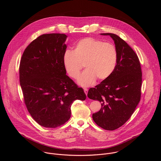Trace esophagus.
Returning a JSON list of instances; mask_svg holds the SVG:
<instances>
[{"label":"esophagus","mask_w":161,"mask_h":161,"mask_svg":"<svg viewBox=\"0 0 161 161\" xmlns=\"http://www.w3.org/2000/svg\"><path fill=\"white\" fill-rule=\"evenodd\" d=\"M84 91L85 93L87 95V93H88V89H86V88H84Z\"/></svg>","instance_id":"esophagus-1"}]
</instances>
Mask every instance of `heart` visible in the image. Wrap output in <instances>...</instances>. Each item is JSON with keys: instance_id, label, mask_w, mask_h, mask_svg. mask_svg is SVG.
<instances>
[{"instance_id": "b5f03b06", "label": "heart", "mask_w": 161, "mask_h": 161, "mask_svg": "<svg viewBox=\"0 0 161 161\" xmlns=\"http://www.w3.org/2000/svg\"><path fill=\"white\" fill-rule=\"evenodd\" d=\"M118 59L115 46L110 43L93 38L79 40L74 46V51L64 52L63 63L64 69L70 77L77 79L80 70L84 67L78 83L84 87L90 86L96 79L103 80L114 71Z\"/></svg>"}]
</instances>
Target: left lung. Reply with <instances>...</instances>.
Returning a JSON list of instances; mask_svg holds the SVG:
<instances>
[{
	"label": "left lung",
	"instance_id": "obj_1",
	"mask_svg": "<svg viewBox=\"0 0 161 161\" xmlns=\"http://www.w3.org/2000/svg\"><path fill=\"white\" fill-rule=\"evenodd\" d=\"M118 53L114 71L107 79L89 90L87 96L101 102L102 108L93 114L94 122L106 130H115L123 125L134 113L141 99L142 71L138 56L123 39L114 33Z\"/></svg>",
	"mask_w": 161,
	"mask_h": 161
}]
</instances>
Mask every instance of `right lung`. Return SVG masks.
<instances>
[{"label":"right lung","mask_w":161,"mask_h":161,"mask_svg":"<svg viewBox=\"0 0 161 161\" xmlns=\"http://www.w3.org/2000/svg\"><path fill=\"white\" fill-rule=\"evenodd\" d=\"M67 36L43 34L26 47L20 63V83L26 108L40 125L54 128L70 117V107L86 95L66 75L63 58Z\"/></svg>","instance_id":"1"}]
</instances>
